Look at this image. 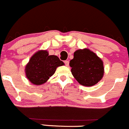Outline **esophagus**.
Masks as SVG:
<instances>
[{"instance_id": "esophagus-1", "label": "esophagus", "mask_w": 129, "mask_h": 129, "mask_svg": "<svg viewBox=\"0 0 129 129\" xmlns=\"http://www.w3.org/2000/svg\"><path fill=\"white\" fill-rule=\"evenodd\" d=\"M64 64H65V65L67 66V67H68V66H69V61L66 60V61H64Z\"/></svg>"}]
</instances>
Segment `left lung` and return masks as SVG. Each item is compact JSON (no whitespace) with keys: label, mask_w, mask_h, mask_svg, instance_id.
Masks as SVG:
<instances>
[{"label":"left lung","mask_w":129,"mask_h":129,"mask_svg":"<svg viewBox=\"0 0 129 129\" xmlns=\"http://www.w3.org/2000/svg\"><path fill=\"white\" fill-rule=\"evenodd\" d=\"M72 75L80 84L92 86L102 78L103 62L95 53L88 49H79L74 52L70 62Z\"/></svg>","instance_id":"obj_1"}]
</instances>
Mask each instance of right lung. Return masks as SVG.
Segmentation results:
<instances>
[{"instance_id": "1", "label": "right lung", "mask_w": 129, "mask_h": 129, "mask_svg": "<svg viewBox=\"0 0 129 129\" xmlns=\"http://www.w3.org/2000/svg\"><path fill=\"white\" fill-rule=\"evenodd\" d=\"M62 65L64 62L57 56H49L47 51H38L26 66V75L32 84L41 85L55 73L57 67Z\"/></svg>"}]
</instances>
